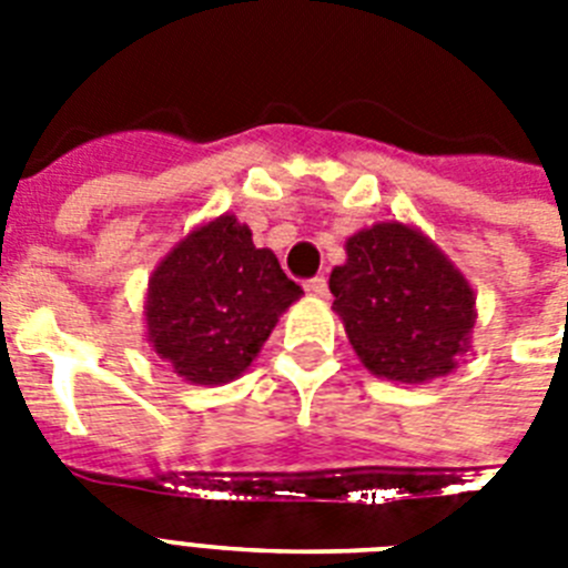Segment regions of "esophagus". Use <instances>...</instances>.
Listing matches in <instances>:
<instances>
[{
	"instance_id": "esophagus-1",
	"label": "esophagus",
	"mask_w": 568,
	"mask_h": 568,
	"mask_svg": "<svg viewBox=\"0 0 568 568\" xmlns=\"http://www.w3.org/2000/svg\"><path fill=\"white\" fill-rule=\"evenodd\" d=\"M312 297H328V283L323 280V276H314V280H308L306 285H303Z\"/></svg>"
}]
</instances>
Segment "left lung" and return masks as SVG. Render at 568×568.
I'll use <instances>...</instances> for the list:
<instances>
[{
	"instance_id": "1",
	"label": "left lung",
	"mask_w": 568,
	"mask_h": 568,
	"mask_svg": "<svg viewBox=\"0 0 568 568\" xmlns=\"http://www.w3.org/2000/svg\"><path fill=\"white\" fill-rule=\"evenodd\" d=\"M328 288L352 349L378 378L430 384L470 352L474 288L416 225L378 222L352 233Z\"/></svg>"
}]
</instances>
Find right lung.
<instances>
[{
	"mask_svg": "<svg viewBox=\"0 0 568 568\" xmlns=\"http://www.w3.org/2000/svg\"><path fill=\"white\" fill-rule=\"evenodd\" d=\"M303 288L233 213L195 225L155 265L144 321L152 352L195 387L240 378Z\"/></svg>",
	"mask_w": 568,
	"mask_h": 568,
	"instance_id": "obj_1",
	"label": "right lung"
}]
</instances>
